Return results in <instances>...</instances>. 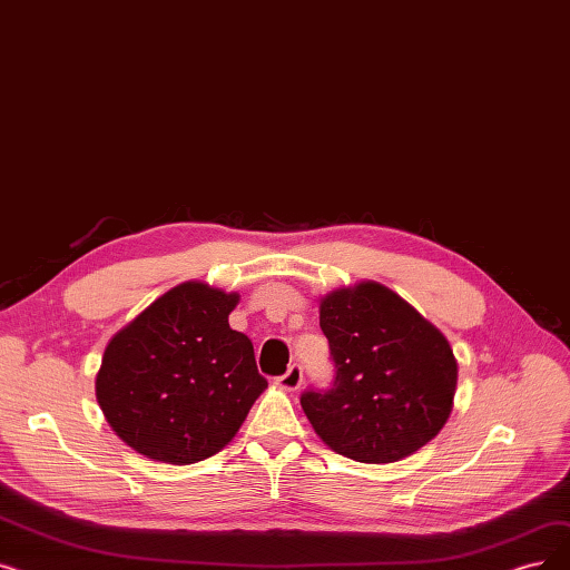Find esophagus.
<instances>
[{"label":"esophagus","mask_w":570,"mask_h":570,"mask_svg":"<svg viewBox=\"0 0 570 570\" xmlns=\"http://www.w3.org/2000/svg\"><path fill=\"white\" fill-rule=\"evenodd\" d=\"M277 384H279L284 391H298V389L303 386V367H301V363L288 365L286 373L277 380Z\"/></svg>","instance_id":"34e87169"}]
</instances>
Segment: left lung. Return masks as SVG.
Wrapping results in <instances>:
<instances>
[{"label": "left lung", "instance_id": "1", "mask_svg": "<svg viewBox=\"0 0 570 570\" xmlns=\"http://www.w3.org/2000/svg\"><path fill=\"white\" fill-rule=\"evenodd\" d=\"M318 326L335 384L301 405L328 448L361 463L401 461L431 442L454 407L459 363L429 318L380 282L326 293Z\"/></svg>", "mask_w": 570, "mask_h": 570}]
</instances>
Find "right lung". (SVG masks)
<instances>
[{
    "instance_id": "add662e5",
    "label": "right lung",
    "mask_w": 570,
    "mask_h": 570,
    "mask_svg": "<svg viewBox=\"0 0 570 570\" xmlns=\"http://www.w3.org/2000/svg\"><path fill=\"white\" fill-rule=\"evenodd\" d=\"M239 293L184 282L105 346L95 395L137 454L171 465L205 461L237 435L267 380L254 344L230 328Z\"/></svg>"
}]
</instances>
